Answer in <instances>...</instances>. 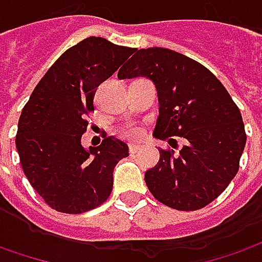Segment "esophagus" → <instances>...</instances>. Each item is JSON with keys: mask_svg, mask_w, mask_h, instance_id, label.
<instances>
[{"mask_svg": "<svg viewBox=\"0 0 262 262\" xmlns=\"http://www.w3.org/2000/svg\"><path fill=\"white\" fill-rule=\"evenodd\" d=\"M142 149V145H136V143H132V145H129V152L130 154H136V152H139Z\"/></svg>", "mask_w": 262, "mask_h": 262, "instance_id": "1", "label": "esophagus"}]
</instances>
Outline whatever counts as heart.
<instances>
[{
  "label": "heart",
  "instance_id": "1",
  "mask_svg": "<svg viewBox=\"0 0 262 262\" xmlns=\"http://www.w3.org/2000/svg\"><path fill=\"white\" fill-rule=\"evenodd\" d=\"M122 135L126 136V138H138L139 135H140V129L136 127V126H129V127H126V129L122 132Z\"/></svg>",
  "mask_w": 262,
  "mask_h": 262
}]
</instances>
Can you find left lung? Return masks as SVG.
I'll return each instance as SVG.
<instances>
[{
    "mask_svg": "<svg viewBox=\"0 0 262 262\" xmlns=\"http://www.w3.org/2000/svg\"><path fill=\"white\" fill-rule=\"evenodd\" d=\"M117 77L152 80L159 100L154 138L183 139L175 150L159 149V162L145 182L159 202L196 211L227 189L239 168L247 136L239 108L202 64L173 50L135 49Z\"/></svg>",
    "mask_w": 262,
    "mask_h": 262,
    "instance_id": "1",
    "label": "left lung"
}]
</instances>
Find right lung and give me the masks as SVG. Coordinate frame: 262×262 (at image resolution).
I'll list each match as a JSON object with an SVG mask.
<instances>
[{
  "instance_id": "right-lung-1",
  "label": "right lung",
  "mask_w": 262,
  "mask_h": 262,
  "mask_svg": "<svg viewBox=\"0 0 262 262\" xmlns=\"http://www.w3.org/2000/svg\"><path fill=\"white\" fill-rule=\"evenodd\" d=\"M135 49L89 37L56 60L21 112L15 146L28 182L53 209L83 213L101 205L113 188L117 162L127 145L107 136L100 145L81 146L87 113L97 87Z\"/></svg>"
}]
</instances>
